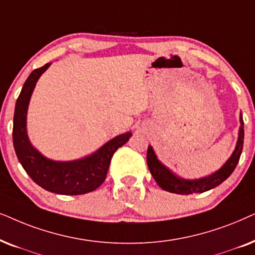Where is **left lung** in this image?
Returning <instances> with one entry per match:
<instances>
[{
  "label": "left lung",
  "mask_w": 255,
  "mask_h": 255,
  "mask_svg": "<svg viewBox=\"0 0 255 255\" xmlns=\"http://www.w3.org/2000/svg\"><path fill=\"white\" fill-rule=\"evenodd\" d=\"M240 124H242V127H240L239 130L238 143H237V147L234 149L232 156L229 158V161L223 165L222 169H219L213 175L202 179H197V181H185V179L176 177L172 172L169 171L164 165L159 163L158 159L156 158L154 150L149 145L147 150V164L152 177H154L156 183L159 185V188L165 190V191L178 193V195H191V193L205 192L208 190H211L219 184H222L226 178L230 177V175L236 169L239 162L240 155H242L244 145L243 117H240Z\"/></svg>",
  "instance_id": "1"
}]
</instances>
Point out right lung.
Wrapping results in <instances>:
<instances>
[{
    "label": "right lung",
    "mask_w": 255,
    "mask_h": 255,
    "mask_svg": "<svg viewBox=\"0 0 255 255\" xmlns=\"http://www.w3.org/2000/svg\"><path fill=\"white\" fill-rule=\"evenodd\" d=\"M49 66L50 63H47L33 70L17 98L12 127L13 148L23 169L36 184L59 195H84L103 184L113 154L129 140L131 133L119 135L93 155L79 161L54 162L40 155L28 140L25 128L26 111L37 80Z\"/></svg>",
    "instance_id": "1"
}]
</instances>
